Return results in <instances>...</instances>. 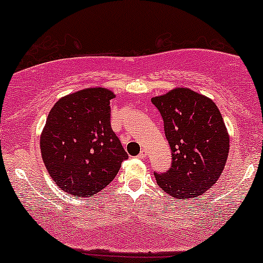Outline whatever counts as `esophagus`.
<instances>
[{"instance_id":"34e87169","label":"esophagus","mask_w":263,"mask_h":263,"mask_svg":"<svg viewBox=\"0 0 263 263\" xmlns=\"http://www.w3.org/2000/svg\"><path fill=\"white\" fill-rule=\"evenodd\" d=\"M138 158H140V159H144V158L145 157H147V152H145V151H141V153L140 154H138V156H137Z\"/></svg>"}]
</instances>
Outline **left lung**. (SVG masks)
<instances>
[{"mask_svg":"<svg viewBox=\"0 0 263 263\" xmlns=\"http://www.w3.org/2000/svg\"><path fill=\"white\" fill-rule=\"evenodd\" d=\"M152 103L163 118L173 159L166 173L154 174L158 186L176 200L202 195L222 175L229 153L222 114L210 98L183 87Z\"/></svg>","mask_w":263,"mask_h":263,"instance_id":"1","label":"left lung"}]
</instances>
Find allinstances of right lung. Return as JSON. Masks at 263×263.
<instances>
[{"label":"right lung","mask_w":263,"mask_h":263,"mask_svg":"<svg viewBox=\"0 0 263 263\" xmlns=\"http://www.w3.org/2000/svg\"><path fill=\"white\" fill-rule=\"evenodd\" d=\"M107 88H85L53 104L40 136L49 175L76 197H93L112 181L127 158L110 125Z\"/></svg>","instance_id":"obj_1"}]
</instances>
